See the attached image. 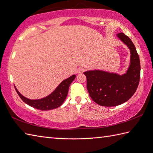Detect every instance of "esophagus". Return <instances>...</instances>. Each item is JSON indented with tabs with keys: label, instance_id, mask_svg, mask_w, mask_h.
Here are the masks:
<instances>
[{
	"label": "esophagus",
	"instance_id": "34e87169",
	"mask_svg": "<svg viewBox=\"0 0 153 153\" xmlns=\"http://www.w3.org/2000/svg\"><path fill=\"white\" fill-rule=\"evenodd\" d=\"M85 70V69L83 67H81L79 68H78V70H77V72L78 73H83L84 71Z\"/></svg>",
	"mask_w": 153,
	"mask_h": 153
}]
</instances>
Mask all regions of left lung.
<instances>
[{"label": "left lung", "instance_id": "1", "mask_svg": "<svg viewBox=\"0 0 153 153\" xmlns=\"http://www.w3.org/2000/svg\"><path fill=\"white\" fill-rule=\"evenodd\" d=\"M117 35L130 50V65L126 73L120 76L102 70L84 72L91 98L103 106H118L128 100L135 93L140 79V60L134 44L124 33Z\"/></svg>", "mask_w": 153, "mask_h": 153}]
</instances>
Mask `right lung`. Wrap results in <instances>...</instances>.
<instances>
[{
  "label": "right lung",
  "instance_id": "right-lung-1",
  "mask_svg": "<svg viewBox=\"0 0 153 153\" xmlns=\"http://www.w3.org/2000/svg\"><path fill=\"white\" fill-rule=\"evenodd\" d=\"M75 77H76V75H73L68 79L64 80L53 93L48 96L41 99L31 100L25 98L19 93L16 87L15 89L21 99L28 105L38 110H50L58 108L62 105L67 97L70 84L73 82Z\"/></svg>",
  "mask_w": 153,
  "mask_h": 153
}]
</instances>
